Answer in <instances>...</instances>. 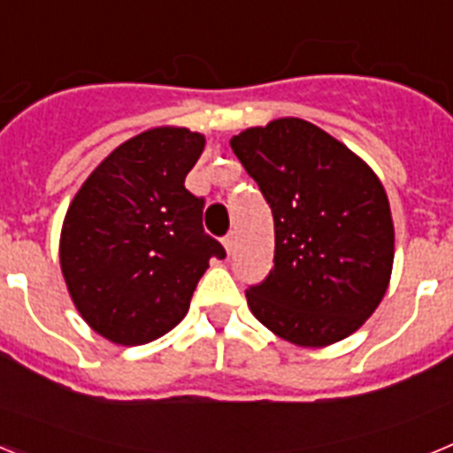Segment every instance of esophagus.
Wrapping results in <instances>:
<instances>
[{
    "label": "esophagus",
    "mask_w": 453,
    "mask_h": 453,
    "mask_svg": "<svg viewBox=\"0 0 453 453\" xmlns=\"http://www.w3.org/2000/svg\"><path fill=\"white\" fill-rule=\"evenodd\" d=\"M222 242H224V250H226V254H231V251H234V247H235V235L229 234L226 238L222 240Z\"/></svg>",
    "instance_id": "1"
}]
</instances>
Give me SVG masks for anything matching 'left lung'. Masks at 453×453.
I'll return each instance as SVG.
<instances>
[{
    "instance_id": "obj_1",
    "label": "left lung",
    "mask_w": 453,
    "mask_h": 453,
    "mask_svg": "<svg viewBox=\"0 0 453 453\" xmlns=\"http://www.w3.org/2000/svg\"><path fill=\"white\" fill-rule=\"evenodd\" d=\"M274 218V267L247 295L263 326L299 347L358 331L381 303L395 226L381 181L340 140L299 118L231 138Z\"/></svg>"
}]
</instances>
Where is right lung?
<instances>
[{"instance_id": "1", "label": "right lung", "mask_w": 453, "mask_h": 453, "mask_svg": "<svg viewBox=\"0 0 453 453\" xmlns=\"http://www.w3.org/2000/svg\"><path fill=\"white\" fill-rule=\"evenodd\" d=\"M203 145L186 127L142 131L90 172L67 208L58 247L67 292L88 326L115 345L174 329L211 256H224L203 234V199L183 186Z\"/></svg>"}]
</instances>
